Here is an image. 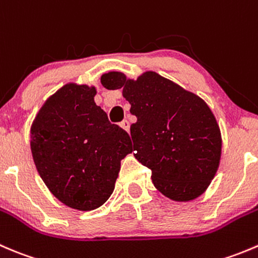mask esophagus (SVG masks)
I'll use <instances>...</instances> for the list:
<instances>
[{
	"label": "esophagus",
	"mask_w": 258,
	"mask_h": 258,
	"mask_svg": "<svg viewBox=\"0 0 258 258\" xmlns=\"http://www.w3.org/2000/svg\"><path fill=\"white\" fill-rule=\"evenodd\" d=\"M120 126L121 128H123L124 130H126V132H129V128H130V123L128 120H126V119H124L123 121H121L120 123Z\"/></svg>",
	"instance_id": "34e87169"
}]
</instances>
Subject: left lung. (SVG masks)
Returning a JSON list of instances; mask_svg holds the SVG:
<instances>
[{
    "instance_id": "8db88e82",
    "label": "left lung",
    "mask_w": 258,
    "mask_h": 258,
    "mask_svg": "<svg viewBox=\"0 0 258 258\" xmlns=\"http://www.w3.org/2000/svg\"><path fill=\"white\" fill-rule=\"evenodd\" d=\"M101 84L123 89L132 105L134 157L152 170L154 187L177 202L200 197L215 178L222 149L221 130L205 100L154 71L137 80L110 71Z\"/></svg>"
}]
</instances>
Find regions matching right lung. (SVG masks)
<instances>
[{"mask_svg": "<svg viewBox=\"0 0 258 258\" xmlns=\"http://www.w3.org/2000/svg\"><path fill=\"white\" fill-rule=\"evenodd\" d=\"M94 86L66 84L51 95L31 125V152L46 187L68 207L91 211L113 193L129 134L94 101Z\"/></svg>", "mask_w": 258, "mask_h": 258, "instance_id": "1", "label": "right lung"}]
</instances>
